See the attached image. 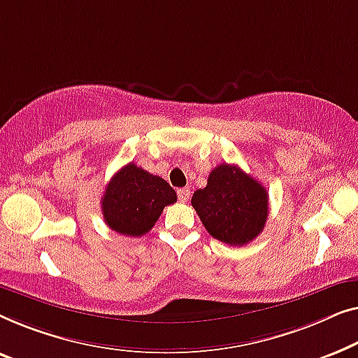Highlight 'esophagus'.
<instances>
[{"mask_svg":"<svg viewBox=\"0 0 358 358\" xmlns=\"http://www.w3.org/2000/svg\"><path fill=\"white\" fill-rule=\"evenodd\" d=\"M177 194H178V199L181 201V203H186V201H188L189 196H191L188 188H180V189L177 191Z\"/></svg>","mask_w":358,"mask_h":358,"instance_id":"34e87169","label":"esophagus"}]
</instances>
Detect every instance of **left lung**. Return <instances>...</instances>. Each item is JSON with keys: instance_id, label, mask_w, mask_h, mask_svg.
I'll return each mask as SVG.
<instances>
[{"instance_id": "1", "label": "left lung", "mask_w": 358, "mask_h": 358, "mask_svg": "<svg viewBox=\"0 0 358 358\" xmlns=\"http://www.w3.org/2000/svg\"><path fill=\"white\" fill-rule=\"evenodd\" d=\"M268 191L236 165L220 164L196 189L191 206L215 240L243 246L263 231L269 214Z\"/></svg>"}]
</instances>
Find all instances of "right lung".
<instances>
[{"label":"right lung","instance_id":"add662e5","mask_svg":"<svg viewBox=\"0 0 358 358\" xmlns=\"http://www.w3.org/2000/svg\"><path fill=\"white\" fill-rule=\"evenodd\" d=\"M177 203V193L164 178L133 162L110 180L102 196V214L110 229L124 236H143L154 227L165 206Z\"/></svg>","mask_w":358,"mask_h":358}]
</instances>
